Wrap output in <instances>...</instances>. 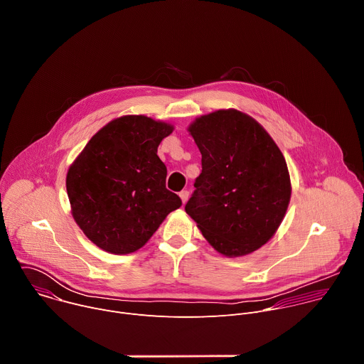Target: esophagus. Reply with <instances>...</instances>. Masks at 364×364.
<instances>
[{
	"mask_svg": "<svg viewBox=\"0 0 364 364\" xmlns=\"http://www.w3.org/2000/svg\"><path fill=\"white\" fill-rule=\"evenodd\" d=\"M180 198H181L183 204H186V201L188 200V191H187V190H183V191L180 193Z\"/></svg>",
	"mask_w": 364,
	"mask_h": 364,
	"instance_id": "obj_1",
	"label": "esophagus"
}]
</instances>
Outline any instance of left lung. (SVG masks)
<instances>
[{"label":"left lung","mask_w":364,"mask_h":364,"mask_svg":"<svg viewBox=\"0 0 364 364\" xmlns=\"http://www.w3.org/2000/svg\"><path fill=\"white\" fill-rule=\"evenodd\" d=\"M187 131L203 170L186 213L223 256L257 250L277 233L291 200L281 149L261 124L237 109L201 115Z\"/></svg>","instance_id":"left-lung-1"}]
</instances>
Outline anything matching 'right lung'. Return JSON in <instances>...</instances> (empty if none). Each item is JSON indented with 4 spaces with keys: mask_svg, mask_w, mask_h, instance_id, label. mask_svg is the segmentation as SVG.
Listing matches in <instances>:
<instances>
[{
    "mask_svg": "<svg viewBox=\"0 0 364 364\" xmlns=\"http://www.w3.org/2000/svg\"><path fill=\"white\" fill-rule=\"evenodd\" d=\"M173 129L145 115L119 117L100 128L70 164L66 190L72 216L102 250H138L181 205L166 188L167 168L157 155Z\"/></svg>",
    "mask_w": 364,
    "mask_h": 364,
    "instance_id": "obj_1",
    "label": "right lung"
}]
</instances>
